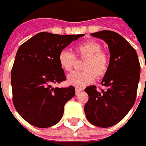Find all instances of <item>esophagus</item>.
Returning a JSON list of instances; mask_svg holds the SVG:
<instances>
[{
	"label": "esophagus",
	"instance_id": "esophagus-1",
	"mask_svg": "<svg viewBox=\"0 0 146 146\" xmlns=\"http://www.w3.org/2000/svg\"><path fill=\"white\" fill-rule=\"evenodd\" d=\"M84 90V88H76V94H78V93H80V92H82Z\"/></svg>",
	"mask_w": 146,
	"mask_h": 146
}]
</instances>
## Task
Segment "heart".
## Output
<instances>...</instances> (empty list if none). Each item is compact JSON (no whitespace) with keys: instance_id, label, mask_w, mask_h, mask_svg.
<instances>
[{"instance_id":"1","label":"heart","mask_w":146,"mask_h":146,"mask_svg":"<svg viewBox=\"0 0 146 146\" xmlns=\"http://www.w3.org/2000/svg\"><path fill=\"white\" fill-rule=\"evenodd\" d=\"M76 52L78 56L87 57L83 65V71H74L66 77L67 84L76 86L83 87L93 83L97 77L103 76L108 68V57L103 51L99 43L94 40H88L81 43L76 47ZM58 62L61 67L66 71L72 70L76 57L74 53L67 49H62L58 55Z\"/></svg>"}]
</instances>
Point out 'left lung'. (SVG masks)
I'll return each mask as SVG.
<instances>
[{
  "mask_svg": "<svg viewBox=\"0 0 146 146\" xmlns=\"http://www.w3.org/2000/svg\"><path fill=\"white\" fill-rule=\"evenodd\" d=\"M91 35L108 44L110 57L101 82L106 89L98 91L93 85L85 88L88 101L84 112L90 123L109 127L122 120L135 103L141 66L136 50L119 34L101 31Z\"/></svg>",
  "mask_w": 146,
  "mask_h": 146,
  "instance_id": "1",
  "label": "left lung"
}]
</instances>
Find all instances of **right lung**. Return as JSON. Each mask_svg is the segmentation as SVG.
I'll return each instance as SVG.
<instances>
[{
	"label": "right lung",
	"mask_w": 146,
	"mask_h": 146,
	"mask_svg": "<svg viewBox=\"0 0 146 146\" xmlns=\"http://www.w3.org/2000/svg\"><path fill=\"white\" fill-rule=\"evenodd\" d=\"M80 35L40 32L20 46L11 70L14 107L27 123L37 127L58 123L64 106L76 94L75 88H53L66 80L59 53Z\"/></svg>",
	"instance_id": "obj_1"
}]
</instances>
